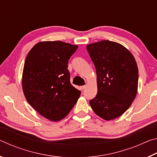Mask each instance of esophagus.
I'll return each mask as SVG.
<instances>
[{"instance_id":"34e87169","label":"esophagus","mask_w":157,"mask_h":157,"mask_svg":"<svg viewBox=\"0 0 157 157\" xmlns=\"http://www.w3.org/2000/svg\"><path fill=\"white\" fill-rule=\"evenodd\" d=\"M85 88H86V85H84V86H81L80 87H79V89H80V90H83V89H84Z\"/></svg>"}]
</instances>
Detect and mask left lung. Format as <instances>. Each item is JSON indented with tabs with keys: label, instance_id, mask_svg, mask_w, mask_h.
I'll return each instance as SVG.
<instances>
[{
	"label": "left lung",
	"instance_id": "obj_1",
	"mask_svg": "<svg viewBox=\"0 0 157 157\" xmlns=\"http://www.w3.org/2000/svg\"><path fill=\"white\" fill-rule=\"evenodd\" d=\"M97 74L98 93L90 105L98 116L111 121L131 106L137 94L139 71L134 56L121 44L103 40L86 46Z\"/></svg>",
	"mask_w": 157,
	"mask_h": 157
}]
</instances>
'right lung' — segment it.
I'll use <instances>...</instances> for the list:
<instances>
[{
	"instance_id": "add662e5",
	"label": "right lung",
	"mask_w": 157,
	"mask_h": 157,
	"mask_svg": "<svg viewBox=\"0 0 157 157\" xmlns=\"http://www.w3.org/2000/svg\"><path fill=\"white\" fill-rule=\"evenodd\" d=\"M78 46L60 41L34 45L26 57L22 86L26 100L42 116L59 121L68 115L81 92L70 82L68 62Z\"/></svg>"
}]
</instances>
